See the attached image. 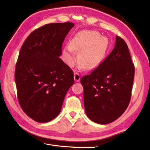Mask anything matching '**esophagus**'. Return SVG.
Segmentation results:
<instances>
[{"label": "esophagus", "instance_id": "34e87169", "mask_svg": "<svg viewBox=\"0 0 150 150\" xmlns=\"http://www.w3.org/2000/svg\"><path fill=\"white\" fill-rule=\"evenodd\" d=\"M74 81L78 82V81H79V80H80V79H81V76H80V74H79V73H78V72H76V73H74Z\"/></svg>", "mask_w": 150, "mask_h": 150}]
</instances>
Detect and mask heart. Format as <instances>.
Returning a JSON list of instances; mask_svg holds the SVG:
<instances>
[{
    "label": "heart",
    "instance_id": "heart-1",
    "mask_svg": "<svg viewBox=\"0 0 150 150\" xmlns=\"http://www.w3.org/2000/svg\"><path fill=\"white\" fill-rule=\"evenodd\" d=\"M108 40L94 31H82L73 38L69 46L63 50V57L69 66L74 65L78 59L75 50L80 52L79 64L87 70L93 69L99 65L105 56Z\"/></svg>",
    "mask_w": 150,
    "mask_h": 150
}]
</instances>
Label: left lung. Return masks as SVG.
<instances>
[{
    "instance_id": "left-lung-1",
    "label": "left lung",
    "mask_w": 150,
    "mask_h": 150,
    "mask_svg": "<svg viewBox=\"0 0 150 150\" xmlns=\"http://www.w3.org/2000/svg\"><path fill=\"white\" fill-rule=\"evenodd\" d=\"M135 67L128 47L117 35L114 49L80 82L88 118L100 124L113 122L124 113L131 96Z\"/></svg>"
}]
</instances>
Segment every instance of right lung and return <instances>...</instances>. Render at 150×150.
<instances>
[{
	"mask_svg": "<svg viewBox=\"0 0 150 150\" xmlns=\"http://www.w3.org/2000/svg\"><path fill=\"white\" fill-rule=\"evenodd\" d=\"M74 26L70 22L45 24L30 33L21 47L15 72L17 98L23 111L36 122L57 117L74 83L73 71L59 57Z\"/></svg>",
	"mask_w": 150,
	"mask_h": 150,
	"instance_id": "add662e5",
	"label": "right lung"
}]
</instances>
